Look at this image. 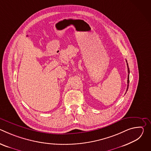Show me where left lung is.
<instances>
[{"label":"left lung","instance_id":"8db88e82","mask_svg":"<svg viewBox=\"0 0 151 151\" xmlns=\"http://www.w3.org/2000/svg\"><path fill=\"white\" fill-rule=\"evenodd\" d=\"M126 62L127 63V60H126ZM127 68H128V80H127V90H128V84H129V81H130V79H129V74H130V69H129V68H128V63H127Z\"/></svg>","mask_w":151,"mask_h":151}]
</instances>
